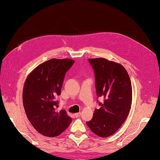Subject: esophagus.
Here are the masks:
<instances>
[{"label":"esophagus","instance_id":"1","mask_svg":"<svg viewBox=\"0 0 160 160\" xmlns=\"http://www.w3.org/2000/svg\"><path fill=\"white\" fill-rule=\"evenodd\" d=\"M81 112H79V113H75V116L76 118H78V117H79V116L81 115Z\"/></svg>","mask_w":160,"mask_h":160}]
</instances>
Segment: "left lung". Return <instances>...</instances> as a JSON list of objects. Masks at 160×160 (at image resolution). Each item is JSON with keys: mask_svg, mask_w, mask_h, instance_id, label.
<instances>
[{"mask_svg": "<svg viewBox=\"0 0 160 160\" xmlns=\"http://www.w3.org/2000/svg\"><path fill=\"white\" fill-rule=\"evenodd\" d=\"M88 60L95 72L97 95L104 102L99 103L101 108L95 110L87 125L99 137H109L128 118L132 103V83L128 71L118 62L104 58Z\"/></svg>", "mask_w": 160, "mask_h": 160, "instance_id": "left-lung-1", "label": "left lung"}]
</instances>
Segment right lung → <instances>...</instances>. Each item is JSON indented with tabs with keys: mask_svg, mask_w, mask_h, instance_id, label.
Instances as JSON below:
<instances>
[{
	"mask_svg": "<svg viewBox=\"0 0 160 160\" xmlns=\"http://www.w3.org/2000/svg\"><path fill=\"white\" fill-rule=\"evenodd\" d=\"M74 62L71 59H51L34 69L25 80L24 109L33 128L44 136H58L71 123L65 110L56 109V98L61 95L65 73Z\"/></svg>",
	"mask_w": 160,
	"mask_h": 160,
	"instance_id": "add662e5",
	"label": "right lung"
}]
</instances>
